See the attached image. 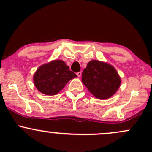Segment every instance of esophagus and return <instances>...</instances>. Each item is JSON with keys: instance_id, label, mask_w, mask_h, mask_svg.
Listing matches in <instances>:
<instances>
[{"instance_id": "1", "label": "esophagus", "mask_w": 152, "mask_h": 152, "mask_svg": "<svg viewBox=\"0 0 152 152\" xmlns=\"http://www.w3.org/2000/svg\"><path fill=\"white\" fill-rule=\"evenodd\" d=\"M81 74H82V73L81 72V71H79V72L76 73V75H77V76H78V77H81Z\"/></svg>"}]
</instances>
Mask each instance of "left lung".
Instances as JSON below:
<instances>
[{
  "label": "left lung",
  "instance_id": "left-lung-1",
  "mask_svg": "<svg viewBox=\"0 0 152 152\" xmlns=\"http://www.w3.org/2000/svg\"><path fill=\"white\" fill-rule=\"evenodd\" d=\"M81 81L90 93L102 100L114 96L121 83V78L114 66L97 60L88 63L82 73Z\"/></svg>",
  "mask_w": 152,
  "mask_h": 152
}]
</instances>
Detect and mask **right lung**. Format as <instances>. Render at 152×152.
Segmentation results:
<instances>
[{"label": "right lung", "instance_id": "obj_1", "mask_svg": "<svg viewBox=\"0 0 152 152\" xmlns=\"http://www.w3.org/2000/svg\"><path fill=\"white\" fill-rule=\"evenodd\" d=\"M77 75L69 70V67L62 60H53L43 64L34 75L36 88L40 92L53 96L61 91L70 80Z\"/></svg>", "mask_w": 152, "mask_h": 152}]
</instances>
